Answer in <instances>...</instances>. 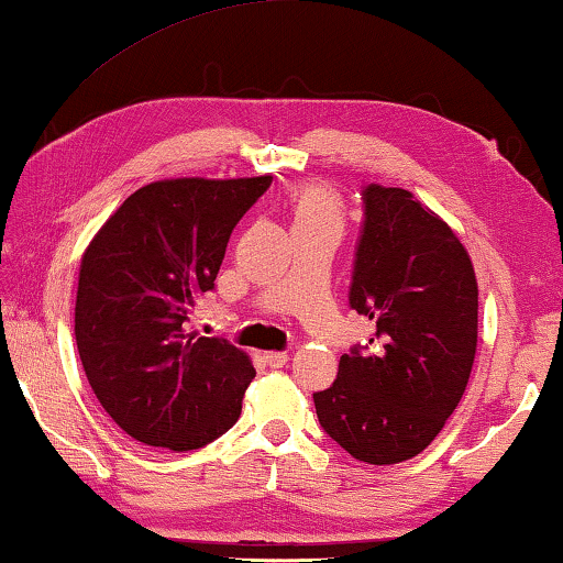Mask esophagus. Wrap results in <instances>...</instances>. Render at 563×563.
<instances>
[{"instance_id":"1","label":"esophagus","mask_w":563,"mask_h":563,"mask_svg":"<svg viewBox=\"0 0 563 563\" xmlns=\"http://www.w3.org/2000/svg\"><path fill=\"white\" fill-rule=\"evenodd\" d=\"M264 364L269 368H279L289 362V354L287 352H264Z\"/></svg>"}]
</instances>
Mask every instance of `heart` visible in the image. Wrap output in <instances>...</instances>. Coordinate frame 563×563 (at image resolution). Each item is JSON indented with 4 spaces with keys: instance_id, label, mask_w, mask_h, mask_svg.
I'll use <instances>...</instances> for the list:
<instances>
[{
    "instance_id": "obj_1",
    "label": "heart",
    "mask_w": 563,
    "mask_h": 563,
    "mask_svg": "<svg viewBox=\"0 0 563 563\" xmlns=\"http://www.w3.org/2000/svg\"><path fill=\"white\" fill-rule=\"evenodd\" d=\"M294 229H329L342 234L344 229V205L334 191L321 184H303L291 197Z\"/></svg>"
}]
</instances>
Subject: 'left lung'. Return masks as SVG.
I'll return each instance as SVG.
<instances>
[{
	"instance_id": "1",
	"label": "left lung",
	"mask_w": 563,
	"mask_h": 563,
	"mask_svg": "<svg viewBox=\"0 0 563 563\" xmlns=\"http://www.w3.org/2000/svg\"><path fill=\"white\" fill-rule=\"evenodd\" d=\"M349 303L374 321V346L339 358L336 382L314 394L319 423L358 462H407L444 429L472 376L474 264L411 191L368 184Z\"/></svg>"
}]
</instances>
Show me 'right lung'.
<instances>
[{
  "label": "right lung",
  "mask_w": 563,
  "mask_h": 563,
  "mask_svg": "<svg viewBox=\"0 0 563 563\" xmlns=\"http://www.w3.org/2000/svg\"><path fill=\"white\" fill-rule=\"evenodd\" d=\"M272 177L152 181L122 201L81 254L74 336L104 411L146 446L191 451L234 427L252 358L187 331L214 289L239 219Z\"/></svg>",
  "instance_id": "right-lung-1"
}]
</instances>
